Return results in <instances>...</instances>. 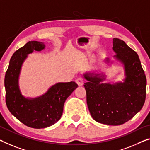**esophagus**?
I'll use <instances>...</instances> for the list:
<instances>
[{
    "instance_id": "34e87169",
    "label": "esophagus",
    "mask_w": 150,
    "mask_h": 150,
    "mask_svg": "<svg viewBox=\"0 0 150 150\" xmlns=\"http://www.w3.org/2000/svg\"><path fill=\"white\" fill-rule=\"evenodd\" d=\"M75 81H76V83H77L78 86H83V83H84V79H83L82 77H78L77 79L75 80Z\"/></svg>"
}]
</instances>
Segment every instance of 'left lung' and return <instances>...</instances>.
I'll list each match as a JSON object with an SVG mask.
<instances>
[{"instance_id":"left-lung-1","label":"left lung","mask_w":150,"mask_h":150,"mask_svg":"<svg viewBox=\"0 0 150 150\" xmlns=\"http://www.w3.org/2000/svg\"><path fill=\"white\" fill-rule=\"evenodd\" d=\"M116 59L124 64V83H100L105 78L86 73L84 84L87 104L91 117L100 123L124 124L141 110L146 96V77L137 52L123 40L113 39Z\"/></svg>"}]
</instances>
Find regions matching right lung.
<instances>
[{
    "label": "right lung",
    "instance_id": "1",
    "mask_svg": "<svg viewBox=\"0 0 150 150\" xmlns=\"http://www.w3.org/2000/svg\"><path fill=\"white\" fill-rule=\"evenodd\" d=\"M44 44L30 41L13 54L4 77L5 100L10 112L20 122L34 129H42L55 124L61 118L65 100L78 85L74 81L59 83L42 96L28 99L20 92L18 78L22 64L28 54L40 51Z\"/></svg>",
    "mask_w": 150,
    "mask_h": 150
}]
</instances>
